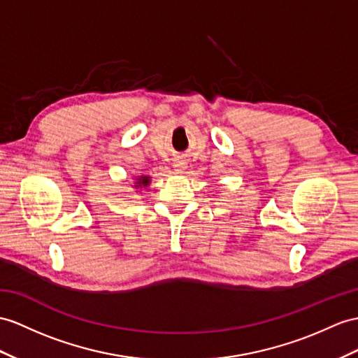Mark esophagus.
<instances>
[{"label": "esophagus", "mask_w": 358, "mask_h": 358, "mask_svg": "<svg viewBox=\"0 0 358 358\" xmlns=\"http://www.w3.org/2000/svg\"><path fill=\"white\" fill-rule=\"evenodd\" d=\"M173 169L176 170V171H179V173H182V171L187 169V161L182 158V156H178V158L174 159V162H173Z\"/></svg>", "instance_id": "34e87169"}]
</instances>
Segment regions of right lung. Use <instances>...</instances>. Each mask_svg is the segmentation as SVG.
Here are the masks:
<instances>
[{
    "instance_id": "obj_1",
    "label": "right lung",
    "mask_w": 358,
    "mask_h": 358,
    "mask_svg": "<svg viewBox=\"0 0 358 358\" xmlns=\"http://www.w3.org/2000/svg\"><path fill=\"white\" fill-rule=\"evenodd\" d=\"M150 184V176H138L135 182V188H147Z\"/></svg>"
}]
</instances>
